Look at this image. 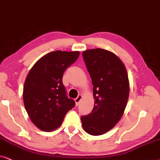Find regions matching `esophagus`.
Here are the masks:
<instances>
[{
  "instance_id": "esophagus-1",
  "label": "esophagus",
  "mask_w": 160,
  "mask_h": 160,
  "mask_svg": "<svg viewBox=\"0 0 160 160\" xmlns=\"http://www.w3.org/2000/svg\"><path fill=\"white\" fill-rule=\"evenodd\" d=\"M82 98V96L81 94H79V95H78V97H77L75 99H74V102H75V104H76V105H78V104L80 103V102L81 101Z\"/></svg>"
}]
</instances>
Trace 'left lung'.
Here are the masks:
<instances>
[{"label": "left lung", "instance_id": "left-lung-1", "mask_svg": "<svg viewBox=\"0 0 160 160\" xmlns=\"http://www.w3.org/2000/svg\"><path fill=\"white\" fill-rule=\"evenodd\" d=\"M93 84L94 105L81 116L82 128L91 135L110 131L120 121L129 94L128 74L123 63L113 52L97 48L82 52Z\"/></svg>", "mask_w": 160, "mask_h": 160}]
</instances>
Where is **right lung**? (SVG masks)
<instances>
[{
  "instance_id": "obj_1",
  "label": "right lung",
  "mask_w": 160,
  "mask_h": 160,
  "mask_svg": "<svg viewBox=\"0 0 160 160\" xmlns=\"http://www.w3.org/2000/svg\"><path fill=\"white\" fill-rule=\"evenodd\" d=\"M79 51L56 50L39 59L30 70L23 86V102L30 119L44 132L58 128L75 105L66 95L63 74L75 62Z\"/></svg>"
}]
</instances>
